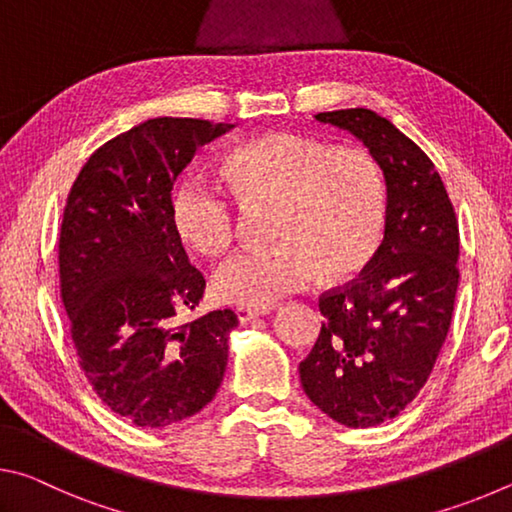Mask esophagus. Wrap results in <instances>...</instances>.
I'll use <instances>...</instances> for the list:
<instances>
[{
	"label": "esophagus",
	"mask_w": 512,
	"mask_h": 512,
	"mask_svg": "<svg viewBox=\"0 0 512 512\" xmlns=\"http://www.w3.org/2000/svg\"><path fill=\"white\" fill-rule=\"evenodd\" d=\"M235 314L239 318V323H250V320H255L257 316L268 314V309H255V307H237Z\"/></svg>",
	"instance_id": "34e87169"
}]
</instances>
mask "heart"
Segmentation results:
<instances>
[{
    "label": "heart",
    "instance_id": "heart-1",
    "mask_svg": "<svg viewBox=\"0 0 512 512\" xmlns=\"http://www.w3.org/2000/svg\"><path fill=\"white\" fill-rule=\"evenodd\" d=\"M232 187L248 201H275L268 246L244 248L216 268V296L264 309L323 273L345 280L377 253L386 219V183L377 160L357 146H332L300 133H271L225 160ZM180 235L203 255H221L237 235L235 196L192 171L171 205Z\"/></svg>",
    "mask_w": 512,
    "mask_h": 512
}]
</instances>
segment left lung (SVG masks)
<instances>
[{"mask_svg":"<svg viewBox=\"0 0 512 512\" xmlns=\"http://www.w3.org/2000/svg\"><path fill=\"white\" fill-rule=\"evenodd\" d=\"M350 131L386 178L384 241L357 280L318 298L325 323L300 381L345 427L400 415L427 384L458 289V221L436 167L391 121L366 108L318 112Z\"/></svg>","mask_w":512,"mask_h":512,"instance_id":"1","label":"left lung"}]
</instances>
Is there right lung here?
Returning <instances> with one entry per match:
<instances>
[{"mask_svg": "<svg viewBox=\"0 0 512 512\" xmlns=\"http://www.w3.org/2000/svg\"><path fill=\"white\" fill-rule=\"evenodd\" d=\"M232 124L158 117L112 137L67 194L60 298L79 366L112 413L169 427L214 400L239 318L216 309L176 325L203 298L171 214V189L196 151Z\"/></svg>", "mask_w": 512, "mask_h": 512, "instance_id": "1", "label": "right lung"}]
</instances>
